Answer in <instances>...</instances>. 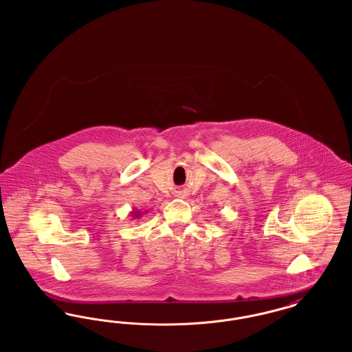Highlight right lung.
Wrapping results in <instances>:
<instances>
[{
    "mask_svg": "<svg viewBox=\"0 0 352 352\" xmlns=\"http://www.w3.org/2000/svg\"><path fill=\"white\" fill-rule=\"evenodd\" d=\"M145 212H142V211H140V210H133V211H131V217L133 219H140L142 215H144Z\"/></svg>",
    "mask_w": 352,
    "mask_h": 352,
    "instance_id": "right-lung-1",
    "label": "right lung"
}]
</instances>
